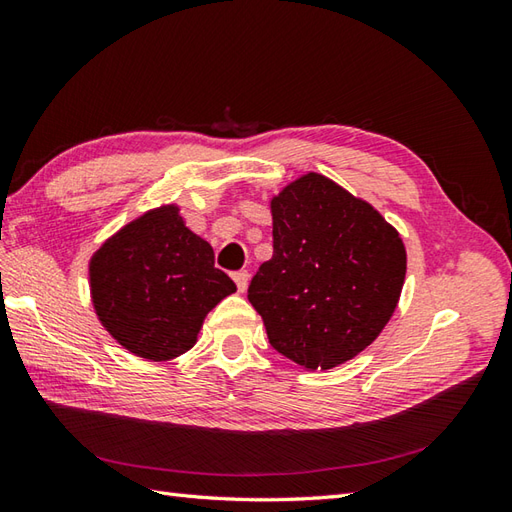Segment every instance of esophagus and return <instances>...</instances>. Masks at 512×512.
I'll return each instance as SVG.
<instances>
[{"mask_svg":"<svg viewBox=\"0 0 512 512\" xmlns=\"http://www.w3.org/2000/svg\"><path fill=\"white\" fill-rule=\"evenodd\" d=\"M248 273L246 270H237V273H233V279H235V284H237V290L239 292H246V288H248Z\"/></svg>","mask_w":512,"mask_h":512,"instance_id":"obj_1","label":"esophagus"}]
</instances>
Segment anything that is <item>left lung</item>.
<instances>
[{"mask_svg":"<svg viewBox=\"0 0 512 512\" xmlns=\"http://www.w3.org/2000/svg\"><path fill=\"white\" fill-rule=\"evenodd\" d=\"M270 211L273 257L248 286L270 345L312 372L350 361L398 306L405 244L372 204L321 173L290 182Z\"/></svg>","mask_w":512,"mask_h":512,"instance_id":"left-lung-1","label":"left lung"}]
</instances>
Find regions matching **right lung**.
Wrapping results in <instances>:
<instances>
[{
	"mask_svg": "<svg viewBox=\"0 0 512 512\" xmlns=\"http://www.w3.org/2000/svg\"><path fill=\"white\" fill-rule=\"evenodd\" d=\"M235 290L215 268L211 244L184 226L176 204L125 224L90 259L96 317L147 361L191 350L206 314Z\"/></svg>",
	"mask_w": 512,
	"mask_h": 512,
	"instance_id": "add662e5",
	"label": "right lung"
}]
</instances>
